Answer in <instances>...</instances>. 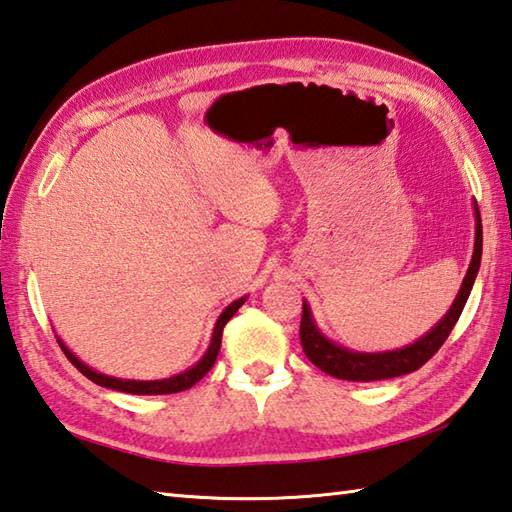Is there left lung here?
Returning a JSON list of instances; mask_svg holds the SVG:
<instances>
[{
	"label": "left lung",
	"instance_id": "obj_1",
	"mask_svg": "<svg viewBox=\"0 0 512 512\" xmlns=\"http://www.w3.org/2000/svg\"><path fill=\"white\" fill-rule=\"evenodd\" d=\"M475 217H477V226H475L473 259H470L462 288H459L455 302L448 308V313L442 317V322L430 328L422 339H417L415 344H410L406 348L388 350V353H355V350L337 346L335 342H330V339H326L322 333H319V328L313 322V315H310V308L304 302L299 337H302V348L310 362H313L319 370H324V373H328L330 377L348 379V382H377V379L408 375L413 373V370L422 368L448 339L450 330L455 328L459 315H462L470 290H473L479 264H482V217H479L477 204H475Z\"/></svg>",
	"mask_w": 512,
	"mask_h": 512
}]
</instances>
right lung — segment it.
I'll list each match as a JSON object with an SVG mask.
<instances>
[{
  "label": "right lung",
  "instance_id": "1",
  "mask_svg": "<svg viewBox=\"0 0 512 512\" xmlns=\"http://www.w3.org/2000/svg\"><path fill=\"white\" fill-rule=\"evenodd\" d=\"M246 302V297L237 299V302H233L230 306L224 308V313L219 315L217 324H215V330H213V339H210V346L204 353V357L199 359V362L193 366L184 370V373H179L175 377H168V379H155V382H137V379H119V377H108V375H102L97 373V370L88 368L84 362H79V359L70 353V350L64 346L62 339L57 337L59 346H62L64 355L68 357V362L73 364L79 373H82L84 377H88L90 382H95L97 386H104V388H113V390H119V393H130V395H170V393H182V390L195 386L199 379H202L210 368H213L215 359L219 355V346H222V333H224V326L228 324V319L233 317L239 306H242Z\"/></svg>",
  "mask_w": 512,
  "mask_h": 512
}]
</instances>
